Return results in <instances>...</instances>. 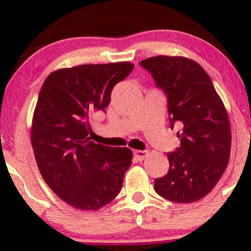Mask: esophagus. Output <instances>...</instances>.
<instances>
[{
  "mask_svg": "<svg viewBox=\"0 0 251 251\" xmlns=\"http://www.w3.org/2000/svg\"><path fill=\"white\" fill-rule=\"evenodd\" d=\"M135 156L137 157V159H138L139 161H142L144 157H145L146 155H147V151H145V150H140V151H135Z\"/></svg>",
  "mask_w": 251,
  "mask_h": 251,
  "instance_id": "1",
  "label": "esophagus"
}]
</instances>
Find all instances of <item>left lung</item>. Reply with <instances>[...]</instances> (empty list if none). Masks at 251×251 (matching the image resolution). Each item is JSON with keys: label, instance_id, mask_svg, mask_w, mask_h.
<instances>
[{"label": "left lung", "instance_id": "8db88e82", "mask_svg": "<svg viewBox=\"0 0 251 251\" xmlns=\"http://www.w3.org/2000/svg\"><path fill=\"white\" fill-rule=\"evenodd\" d=\"M139 65L166 95L170 126H180V146L167 153L169 171L154 180V190L178 203L200 200L215 187L228 163L231 128L224 104L197 61L157 56Z\"/></svg>", "mask_w": 251, "mask_h": 251}]
</instances>
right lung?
<instances>
[{
  "instance_id": "obj_1",
  "label": "right lung",
  "mask_w": 251,
  "mask_h": 251,
  "mask_svg": "<svg viewBox=\"0 0 251 251\" xmlns=\"http://www.w3.org/2000/svg\"><path fill=\"white\" fill-rule=\"evenodd\" d=\"M132 70L126 61L80 65L53 72L41 88L30 132L34 155L46 183L72 207L97 210L121 191L131 150L92 142L90 118L105 112L114 85Z\"/></svg>"
}]
</instances>
